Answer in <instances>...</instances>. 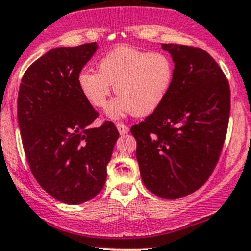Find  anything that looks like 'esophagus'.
Segmentation results:
<instances>
[{
  "label": "esophagus",
  "mask_w": 251,
  "mask_h": 251,
  "mask_svg": "<svg viewBox=\"0 0 251 251\" xmlns=\"http://www.w3.org/2000/svg\"><path fill=\"white\" fill-rule=\"evenodd\" d=\"M116 128L119 130V133H120V135H125V133H127L128 130H130V128H128V126H126L125 124H123V123L116 124Z\"/></svg>",
  "instance_id": "1"
}]
</instances>
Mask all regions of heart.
Masks as SVG:
<instances>
[{
  "instance_id": "obj_1",
  "label": "heart",
  "mask_w": 251,
  "mask_h": 251,
  "mask_svg": "<svg viewBox=\"0 0 251 251\" xmlns=\"http://www.w3.org/2000/svg\"><path fill=\"white\" fill-rule=\"evenodd\" d=\"M174 72L173 59L165 53L119 46L100 58L97 72L81 70L77 74V86L93 107L104 108L114 85L119 97L108 108L111 118L127 113L147 116L166 100Z\"/></svg>"
}]
</instances>
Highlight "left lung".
Here are the masks:
<instances>
[{
  "label": "left lung",
  "mask_w": 251,
  "mask_h": 251,
  "mask_svg": "<svg viewBox=\"0 0 251 251\" xmlns=\"http://www.w3.org/2000/svg\"><path fill=\"white\" fill-rule=\"evenodd\" d=\"M175 63L163 104L131 127L144 186L176 199L193 193L214 171L228 127L231 91L214 58L199 47L163 44Z\"/></svg>",
  "instance_id": "obj_1"
}]
</instances>
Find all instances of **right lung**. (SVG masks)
Instances as JSON below:
<instances>
[{"instance_id": "right-lung-1", "label": "right lung", "mask_w": 251, "mask_h": 251, "mask_svg": "<svg viewBox=\"0 0 251 251\" xmlns=\"http://www.w3.org/2000/svg\"><path fill=\"white\" fill-rule=\"evenodd\" d=\"M96 50L91 42L48 50L27 68L18 93V124L30 170L50 196L70 205L102 191L119 138L111 121L91 127L98 113L77 86V74Z\"/></svg>"}]
</instances>
